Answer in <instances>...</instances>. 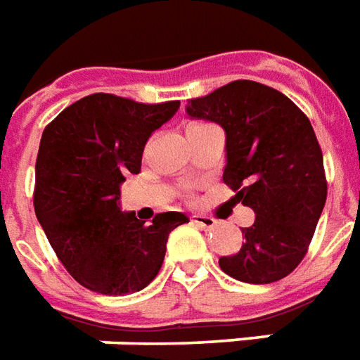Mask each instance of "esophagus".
I'll return each instance as SVG.
<instances>
[{"mask_svg":"<svg viewBox=\"0 0 360 360\" xmlns=\"http://www.w3.org/2000/svg\"><path fill=\"white\" fill-rule=\"evenodd\" d=\"M193 223L196 227L204 229V231H212L217 225V221L214 217H207V215H193Z\"/></svg>","mask_w":360,"mask_h":360,"instance_id":"34e87169","label":"esophagus"}]
</instances>
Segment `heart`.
<instances>
[{"label": "heart", "mask_w": 360, "mask_h": 360, "mask_svg": "<svg viewBox=\"0 0 360 360\" xmlns=\"http://www.w3.org/2000/svg\"><path fill=\"white\" fill-rule=\"evenodd\" d=\"M196 126H204V124H193V126H188V127H196Z\"/></svg>", "instance_id": "1"}]
</instances>
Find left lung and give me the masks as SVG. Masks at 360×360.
Wrapping results in <instances>:
<instances>
[{"instance_id": "1", "label": "left lung", "mask_w": 360, "mask_h": 360, "mask_svg": "<svg viewBox=\"0 0 360 360\" xmlns=\"http://www.w3.org/2000/svg\"><path fill=\"white\" fill-rule=\"evenodd\" d=\"M187 114L225 131L223 181L252 207L240 250L219 267L236 281L271 284L294 271L326 202L322 150L305 114L269 85L238 79L191 98Z\"/></svg>"}]
</instances>
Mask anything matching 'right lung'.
<instances>
[{
    "label": "right lung",
    "instance_id": "right-lung-1",
    "mask_svg": "<svg viewBox=\"0 0 360 360\" xmlns=\"http://www.w3.org/2000/svg\"><path fill=\"white\" fill-rule=\"evenodd\" d=\"M179 110V101L143 105L95 93L45 127L36 162L34 210L55 254L91 292H139L158 275L167 236L187 223L179 212L153 223L122 212L120 187L141 172L146 141Z\"/></svg>",
    "mask_w": 360,
    "mask_h": 360
}]
</instances>
